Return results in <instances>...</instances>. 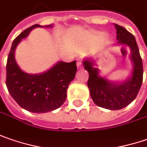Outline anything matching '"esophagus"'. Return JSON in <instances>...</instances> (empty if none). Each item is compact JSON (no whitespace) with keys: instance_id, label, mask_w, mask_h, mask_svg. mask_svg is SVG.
I'll list each match as a JSON object with an SVG mask.
<instances>
[{"instance_id":"obj_1","label":"esophagus","mask_w":147,"mask_h":147,"mask_svg":"<svg viewBox=\"0 0 147 147\" xmlns=\"http://www.w3.org/2000/svg\"><path fill=\"white\" fill-rule=\"evenodd\" d=\"M77 67H78V69H81L83 67V66H82V61L80 60V59L77 61Z\"/></svg>"}]
</instances>
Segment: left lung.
I'll return each mask as SVG.
<instances>
[{
  "label": "left lung",
  "instance_id": "1",
  "mask_svg": "<svg viewBox=\"0 0 147 147\" xmlns=\"http://www.w3.org/2000/svg\"><path fill=\"white\" fill-rule=\"evenodd\" d=\"M117 29L118 44L130 48V58L133 63L131 76L123 82H113L99 76V69L94 67L90 59L83 61L84 68L89 72L87 86L90 96L96 105L110 110L123 109L136 99L142 84L143 67L135 37L123 27L114 24Z\"/></svg>",
  "mask_w": 147,
  "mask_h": 147
}]
</instances>
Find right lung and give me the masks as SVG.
I'll list each match as a JSON object with an SVG mask.
<instances>
[{
    "label": "right lung",
    "instance_id": "add662e5",
    "mask_svg": "<svg viewBox=\"0 0 147 147\" xmlns=\"http://www.w3.org/2000/svg\"><path fill=\"white\" fill-rule=\"evenodd\" d=\"M37 27L52 28L53 24H34L15 38L6 63V86L12 98L21 108L32 113H47L60 108L67 99V90L76 73V61H58L41 74L22 71L15 58L17 45Z\"/></svg>",
    "mask_w": 147,
    "mask_h": 147
}]
</instances>
